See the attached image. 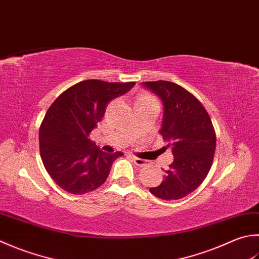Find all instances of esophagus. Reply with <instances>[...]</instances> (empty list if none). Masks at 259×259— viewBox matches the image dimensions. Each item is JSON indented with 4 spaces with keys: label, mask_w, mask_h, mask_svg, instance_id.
<instances>
[{
    "label": "esophagus",
    "mask_w": 259,
    "mask_h": 259,
    "mask_svg": "<svg viewBox=\"0 0 259 259\" xmlns=\"http://www.w3.org/2000/svg\"><path fill=\"white\" fill-rule=\"evenodd\" d=\"M133 160L135 161V164L137 165V166H140V167H143V166H146L147 165V163H148V161L147 160H145V159H141V158H138V157H133Z\"/></svg>",
    "instance_id": "obj_1"
}]
</instances>
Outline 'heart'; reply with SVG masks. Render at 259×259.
<instances>
[{
    "label": "heart",
    "mask_w": 259,
    "mask_h": 259,
    "mask_svg": "<svg viewBox=\"0 0 259 259\" xmlns=\"http://www.w3.org/2000/svg\"><path fill=\"white\" fill-rule=\"evenodd\" d=\"M140 99H153V96H150L149 94H141V95H139L138 100H140Z\"/></svg>",
    "instance_id": "heart-1"
}]
</instances>
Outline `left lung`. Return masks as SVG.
<instances>
[{
  "instance_id": "obj_1",
  "label": "left lung",
  "mask_w": 259,
  "mask_h": 259,
  "mask_svg": "<svg viewBox=\"0 0 259 259\" xmlns=\"http://www.w3.org/2000/svg\"><path fill=\"white\" fill-rule=\"evenodd\" d=\"M163 101L160 136L171 146L173 163L163 182L150 193L161 200H179L204 181L213 161L215 131L202 103L181 85L168 80L144 82Z\"/></svg>"
}]
</instances>
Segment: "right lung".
I'll list each match as a JSON object with an SVG mask.
<instances>
[{
  "mask_svg": "<svg viewBox=\"0 0 259 259\" xmlns=\"http://www.w3.org/2000/svg\"><path fill=\"white\" fill-rule=\"evenodd\" d=\"M135 82L82 80L49 106L39 129L40 156L53 181L70 194H85L106 181L122 153L101 150L90 134L102 120L109 101L124 94Z\"/></svg>",
  "mask_w": 259,
  "mask_h": 259,
  "instance_id": "right-lung-1",
  "label": "right lung"
}]
</instances>
